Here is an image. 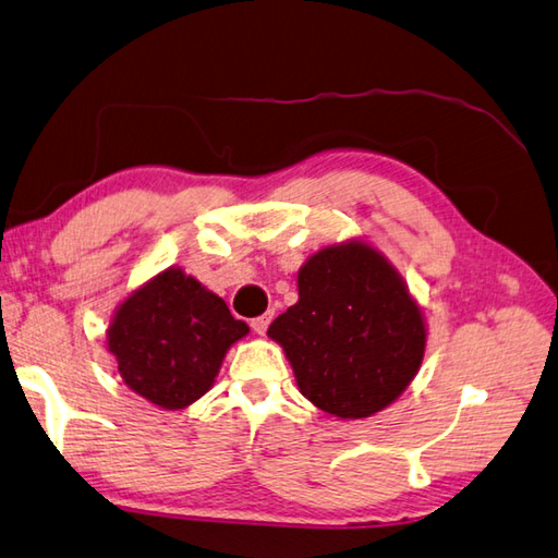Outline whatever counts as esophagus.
<instances>
[{
  "label": "esophagus",
  "mask_w": 558,
  "mask_h": 558,
  "mask_svg": "<svg viewBox=\"0 0 558 558\" xmlns=\"http://www.w3.org/2000/svg\"><path fill=\"white\" fill-rule=\"evenodd\" d=\"M270 318H272V312H268V314H264V316H256V318H252V330L256 336H264L266 330H268V324H270Z\"/></svg>",
  "instance_id": "esophagus-1"
}]
</instances>
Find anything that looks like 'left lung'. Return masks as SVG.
<instances>
[{"label": "left lung", "mask_w": 558, "mask_h": 558, "mask_svg": "<svg viewBox=\"0 0 558 558\" xmlns=\"http://www.w3.org/2000/svg\"><path fill=\"white\" fill-rule=\"evenodd\" d=\"M298 292L268 338L306 400L330 417L364 420L405 393L429 333L408 282L372 242L318 248L298 272Z\"/></svg>", "instance_id": "1"}]
</instances>
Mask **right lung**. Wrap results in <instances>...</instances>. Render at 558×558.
Returning <instances> with one entry per match:
<instances>
[{"label":"right lung","mask_w":558,"mask_h":558,"mask_svg":"<svg viewBox=\"0 0 558 558\" xmlns=\"http://www.w3.org/2000/svg\"><path fill=\"white\" fill-rule=\"evenodd\" d=\"M246 333L222 298L170 266L120 302L105 340L129 390L162 410H184L208 393L225 354Z\"/></svg>","instance_id":"obj_1"}]
</instances>
